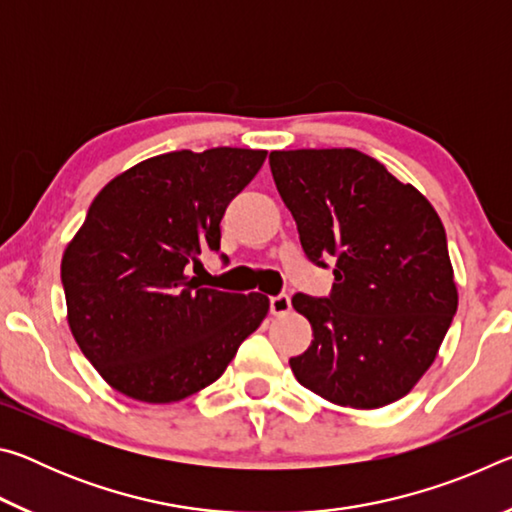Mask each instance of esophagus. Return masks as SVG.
Segmentation results:
<instances>
[{
    "label": "esophagus",
    "mask_w": 512,
    "mask_h": 512,
    "mask_svg": "<svg viewBox=\"0 0 512 512\" xmlns=\"http://www.w3.org/2000/svg\"><path fill=\"white\" fill-rule=\"evenodd\" d=\"M268 305H271V314L284 316V314H289V311H291V298L287 296V293H280V296H273Z\"/></svg>",
    "instance_id": "esophagus-1"
}]
</instances>
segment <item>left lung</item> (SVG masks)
Instances as JSON below:
<instances>
[{"mask_svg":"<svg viewBox=\"0 0 512 512\" xmlns=\"http://www.w3.org/2000/svg\"><path fill=\"white\" fill-rule=\"evenodd\" d=\"M273 180L316 266L334 264L327 298L296 293L314 341L291 370L352 409L400 400L427 372L458 307L443 221L418 189L357 149L268 155Z\"/></svg>","mask_w":512,"mask_h":512,"instance_id":"left-lung-1","label":"left lung"}]
</instances>
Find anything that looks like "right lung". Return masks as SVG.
I'll return each mask as SVG.
<instances>
[{
  "label": "right lung",
  "instance_id": "add662e5",
  "mask_svg": "<svg viewBox=\"0 0 512 512\" xmlns=\"http://www.w3.org/2000/svg\"><path fill=\"white\" fill-rule=\"evenodd\" d=\"M266 151H173L101 189L60 264L67 320L99 375L133 400H185L262 325V293L205 289L185 271L219 253L221 219ZM223 257V255H221Z\"/></svg>",
  "mask_w": 512,
  "mask_h": 512
}]
</instances>
